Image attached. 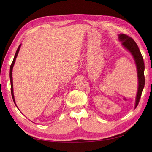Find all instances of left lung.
<instances>
[{"mask_svg":"<svg viewBox=\"0 0 152 152\" xmlns=\"http://www.w3.org/2000/svg\"><path fill=\"white\" fill-rule=\"evenodd\" d=\"M118 40L122 46L131 53L136 64L137 74V80H138V86H137V91L135 102V108L137 106L140 102L142 89L145 86V64L141 53L139 49L138 46L135 42V41L129 37L124 34H120L118 35Z\"/></svg>","mask_w":152,"mask_h":152,"instance_id":"left-lung-1","label":"left lung"}]
</instances>
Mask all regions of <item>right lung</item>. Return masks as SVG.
Returning <instances> with one entry per match:
<instances>
[{
    "instance_id": "obj_1",
    "label": "right lung",
    "mask_w": 152,
    "mask_h": 152,
    "mask_svg": "<svg viewBox=\"0 0 152 152\" xmlns=\"http://www.w3.org/2000/svg\"><path fill=\"white\" fill-rule=\"evenodd\" d=\"M21 46V44L19 45V47H18L16 52V54L15 55V57H14V59H13V61L12 62V64L11 65V67H10V80H11V94H12V99H13V102L14 103H15V104H16V107L18 108L17 105L16 104V102H15V96H14V93H13V84H12V69H13V66H14V65H15V61H16V59L17 58V56L18 54V53H19L20 51V48Z\"/></svg>"
}]
</instances>
